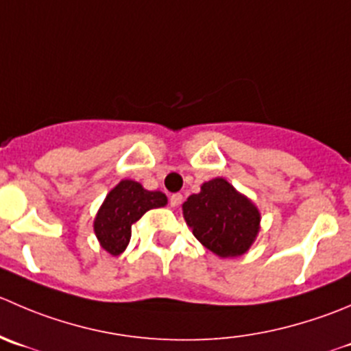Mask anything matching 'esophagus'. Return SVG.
I'll return each instance as SVG.
<instances>
[{
	"mask_svg": "<svg viewBox=\"0 0 351 351\" xmlns=\"http://www.w3.org/2000/svg\"><path fill=\"white\" fill-rule=\"evenodd\" d=\"M182 200H183L182 193H173V195L169 197V206H171V207L180 206V204H182Z\"/></svg>",
	"mask_w": 351,
	"mask_h": 351,
	"instance_id": "esophagus-1",
	"label": "esophagus"
}]
</instances>
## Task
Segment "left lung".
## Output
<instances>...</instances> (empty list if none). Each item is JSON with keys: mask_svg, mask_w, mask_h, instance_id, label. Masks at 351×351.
Here are the masks:
<instances>
[{"mask_svg": "<svg viewBox=\"0 0 351 351\" xmlns=\"http://www.w3.org/2000/svg\"><path fill=\"white\" fill-rule=\"evenodd\" d=\"M182 210L193 237L221 258L247 254L261 231L258 207L221 176L202 183Z\"/></svg>", "mask_w": 351, "mask_h": 351, "instance_id": "8db88e82", "label": "left lung"}]
</instances>
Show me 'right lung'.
Masks as SVG:
<instances>
[{
    "mask_svg": "<svg viewBox=\"0 0 351 351\" xmlns=\"http://www.w3.org/2000/svg\"><path fill=\"white\" fill-rule=\"evenodd\" d=\"M168 197L159 190H145L134 180H121L108 192L94 217V233L101 247L111 255H120L132 237V224L147 210L165 207Z\"/></svg>",
    "mask_w": 351,
    "mask_h": 351,
    "instance_id": "right-lung-1",
    "label": "right lung"
}]
</instances>
